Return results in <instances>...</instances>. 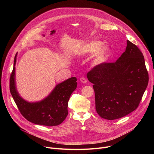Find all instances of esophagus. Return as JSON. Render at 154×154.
Listing matches in <instances>:
<instances>
[{
	"instance_id": "1",
	"label": "esophagus",
	"mask_w": 154,
	"mask_h": 154,
	"mask_svg": "<svg viewBox=\"0 0 154 154\" xmlns=\"http://www.w3.org/2000/svg\"><path fill=\"white\" fill-rule=\"evenodd\" d=\"M80 82H82V83H86V82H87V80H86V79L85 78V77H82L81 78H80Z\"/></svg>"
}]
</instances>
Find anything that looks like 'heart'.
Returning <instances> with one entry per match:
<instances>
[{"instance_id":"obj_1","label":"heart","mask_w":154,"mask_h":154,"mask_svg":"<svg viewBox=\"0 0 154 154\" xmlns=\"http://www.w3.org/2000/svg\"><path fill=\"white\" fill-rule=\"evenodd\" d=\"M103 43L100 41H93L90 42L82 47L79 51L82 55H91L95 53L93 59L94 65L103 64L108 61L112 54V49L107 45L102 46Z\"/></svg>"}]
</instances>
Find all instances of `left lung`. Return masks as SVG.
I'll return each mask as SVG.
<instances>
[{
    "label": "left lung",
    "mask_w": 154,
    "mask_h": 154,
    "mask_svg": "<svg viewBox=\"0 0 154 154\" xmlns=\"http://www.w3.org/2000/svg\"><path fill=\"white\" fill-rule=\"evenodd\" d=\"M87 78L94 84L96 112L108 120L121 118L135 110L149 82L144 56L128 40L125 51L116 61L96 66L87 74Z\"/></svg>",
    "instance_id": "obj_1"
}]
</instances>
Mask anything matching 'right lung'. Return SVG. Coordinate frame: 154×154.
<instances>
[{
	"mask_svg": "<svg viewBox=\"0 0 154 154\" xmlns=\"http://www.w3.org/2000/svg\"><path fill=\"white\" fill-rule=\"evenodd\" d=\"M14 57V66L10 79L11 94L20 113L29 121L38 125L55 126L62 123L66 118L70 96L76 89V77H71L57 84L45 99L38 102H28L19 94L16 84Z\"/></svg>",
	"mask_w": 154,
	"mask_h": 154,
	"instance_id": "1",
	"label": "right lung"
}]
</instances>
